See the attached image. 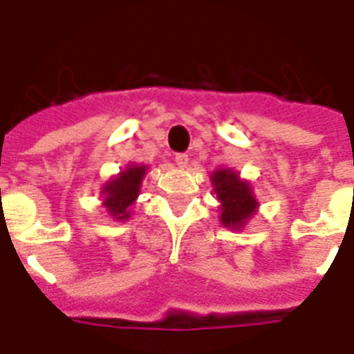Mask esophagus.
I'll return each instance as SVG.
<instances>
[{
	"mask_svg": "<svg viewBox=\"0 0 354 354\" xmlns=\"http://www.w3.org/2000/svg\"><path fill=\"white\" fill-rule=\"evenodd\" d=\"M174 161H176L178 167H187L189 156L187 153H176V156H174Z\"/></svg>",
	"mask_w": 354,
	"mask_h": 354,
	"instance_id": "1",
	"label": "esophagus"
}]
</instances>
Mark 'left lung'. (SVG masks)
<instances>
[{"mask_svg": "<svg viewBox=\"0 0 354 354\" xmlns=\"http://www.w3.org/2000/svg\"><path fill=\"white\" fill-rule=\"evenodd\" d=\"M212 182L215 185L217 198L223 204L221 223L232 228L243 226V223L249 219L254 207L258 206L249 183L239 180L236 172L226 171V169L213 172Z\"/></svg>", "mask_w": 354, "mask_h": 354, "instance_id": "obj_1", "label": "left lung"}]
</instances>
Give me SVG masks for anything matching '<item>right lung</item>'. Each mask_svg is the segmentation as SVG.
I'll return each mask as SVG.
<instances>
[{"label":"right lung","instance_id":"obj_1","mask_svg":"<svg viewBox=\"0 0 354 354\" xmlns=\"http://www.w3.org/2000/svg\"><path fill=\"white\" fill-rule=\"evenodd\" d=\"M145 171H147V167H129L128 171H124L120 176L105 185L104 206L118 221L129 217L128 207L133 204V201L139 195Z\"/></svg>","mask_w":354,"mask_h":354}]
</instances>
